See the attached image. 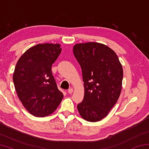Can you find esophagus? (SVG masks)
<instances>
[{
    "instance_id": "1",
    "label": "esophagus",
    "mask_w": 149,
    "mask_h": 149,
    "mask_svg": "<svg viewBox=\"0 0 149 149\" xmlns=\"http://www.w3.org/2000/svg\"><path fill=\"white\" fill-rule=\"evenodd\" d=\"M73 91H74V89H73L72 88H70V89H69L68 91V93L69 94H72Z\"/></svg>"
}]
</instances>
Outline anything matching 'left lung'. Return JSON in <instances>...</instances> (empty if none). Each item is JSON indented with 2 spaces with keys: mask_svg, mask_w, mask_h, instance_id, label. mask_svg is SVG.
Instances as JSON below:
<instances>
[{
  "mask_svg": "<svg viewBox=\"0 0 149 149\" xmlns=\"http://www.w3.org/2000/svg\"><path fill=\"white\" fill-rule=\"evenodd\" d=\"M73 52L84 82V98L77 105L78 111L84 120L98 122L107 116L119 99L122 65L114 50L99 42L76 44Z\"/></svg>",
  "mask_w": 149,
  "mask_h": 149,
  "instance_id": "8db88e82",
  "label": "left lung"
}]
</instances>
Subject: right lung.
Returning a JSON list of instances; mask_svg holds the SVG:
<instances>
[{
    "label": "right lung",
    "mask_w": 149,
    "mask_h": 149,
    "mask_svg": "<svg viewBox=\"0 0 149 149\" xmlns=\"http://www.w3.org/2000/svg\"><path fill=\"white\" fill-rule=\"evenodd\" d=\"M61 51L60 44H38L17 60L13 74L15 89L25 108L34 116L52 114L64 97L51 70Z\"/></svg>",
    "instance_id": "add662e5"
}]
</instances>
